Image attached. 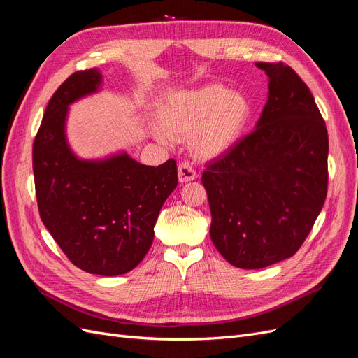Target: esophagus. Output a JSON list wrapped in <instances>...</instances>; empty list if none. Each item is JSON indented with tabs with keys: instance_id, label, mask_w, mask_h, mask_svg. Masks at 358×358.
Listing matches in <instances>:
<instances>
[{
	"instance_id": "obj_1",
	"label": "esophagus",
	"mask_w": 358,
	"mask_h": 358,
	"mask_svg": "<svg viewBox=\"0 0 358 358\" xmlns=\"http://www.w3.org/2000/svg\"><path fill=\"white\" fill-rule=\"evenodd\" d=\"M178 173H179L180 182H189L197 178V171L189 161H182L178 167Z\"/></svg>"
}]
</instances>
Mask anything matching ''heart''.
<instances>
[{
    "label": "heart",
    "instance_id": "b5f03b06",
    "mask_svg": "<svg viewBox=\"0 0 358 358\" xmlns=\"http://www.w3.org/2000/svg\"><path fill=\"white\" fill-rule=\"evenodd\" d=\"M249 116L243 95L227 92L221 85L171 94L159 109L164 142L194 134V148L203 157H215L230 149L239 138Z\"/></svg>",
    "mask_w": 358,
    "mask_h": 358
}]
</instances>
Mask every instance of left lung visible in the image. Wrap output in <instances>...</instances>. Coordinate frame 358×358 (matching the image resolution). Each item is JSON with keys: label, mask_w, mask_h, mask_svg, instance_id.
Here are the masks:
<instances>
[{"label": "left lung", "mask_w": 358, "mask_h": 358, "mask_svg": "<svg viewBox=\"0 0 358 358\" xmlns=\"http://www.w3.org/2000/svg\"><path fill=\"white\" fill-rule=\"evenodd\" d=\"M268 76L257 128L203 171L210 237L239 268L294 255L327 197L329 134L308 85L284 62H255Z\"/></svg>", "instance_id": "8db88e82"}]
</instances>
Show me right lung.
<instances>
[{"mask_svg": "<svg viewBox=\"0 0 358 358\" xmlns=\"http://www.w3.org/2000/svg\"><path fill=\"white\" fill-rule=\"evenodd\" d=\"M99 69L76 71L53 92L32 145L40 218L70 262L85 272L117 276L133 270L154 241L162 204L178 185L170 158L158 167L128 155L80 161L64 136L67 106L96 91Z\"/></svg>", "mask_w": 358, "mask_h": 358, "instance_id": "add662e5", "label": "right lung"}]
</instances>
